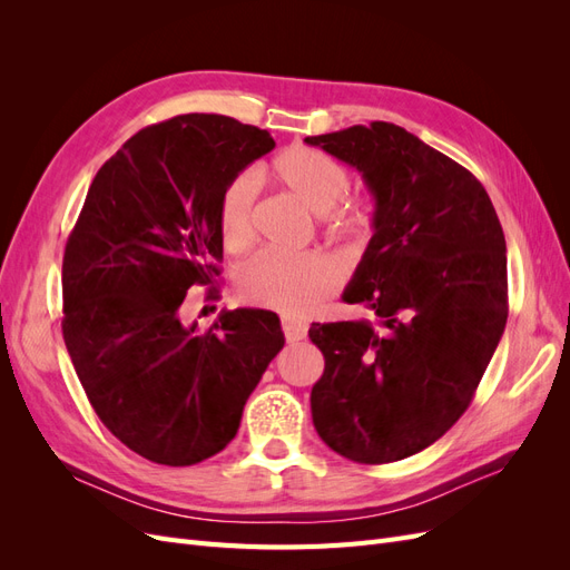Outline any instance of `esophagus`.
Here are the masks:
<instances>
[{
  "label": "esophagus",
  "mask_w": 570,
  "mask_h": 570,
  "mask_svg": "<svg viewBox=\"0 0 570 570\" xmlns=\"http://www.w3.org/2000/svg\"><path fill=\"white\" fill-rule=\"evenodd\" d=\"M283 333L287 337V342H299L306 337L308 333V323L302 318H292V316H283Z\"/></svg>",
  "instance_id": "34e87169"
}]
</instances>
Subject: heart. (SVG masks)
I'll return each instance as SVG.
<instances>
[{"mask_svg": "<svg viewBox=\"0 0 570 570\" xmlns=\"http://www.w3.org/2000/svg\"><path fill=\"white\" fill-rule=\"evenodd\" d=\"M273 178L295 197L306 212L323 216L325 230L344 243H361L371 230L373 214L364 199H344L350 189L347 168L327 154L308 147H287L273 159ZM258 180L254 174H239L223 189L218 223L223 243L243 252L256 233ZM337 285V271L321 254L281 256L258 252L237 271V292L249 304L278 308L285 314H304L331 295Z\"/></svg>", "mask_w": 570, "mask_h": 570, "instance_id": "obj_1", "label": "heart"}]
</instances>
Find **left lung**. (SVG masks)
<instances>
[{
    "instance_id": "obj_1",
    "label": "left lung",
    "mask_w": 570,
    "mask_h": 570,
    "mask_svg": "<svg viewBox=\"0 0 570 570\" xmlns=\"http://www.w3.org/2000/svg\"><path fill=\"white\" fill-rule=\"evenodd\" d=\"M304 142L354 166L375 197L373 237L342 299L377 323L308 327L325 358L316 433L356 463L400 461L461 419L502 340V223L471 170L400 126L373 120Z\"/></svg>"
}]
</instances>
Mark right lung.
Masks as SVG:
<instances>
[{
    "instance_id": "obj_1",
    "label": "right lung",
    "mask_w": 570,
    "mask_h": 570,
    "mask_svg": "<svg viewBox=\"0 0 570 570\" xmlns=\"http://www.w3.org/2000/svg\"><path fill=\"white\" fill-rule=\"evenodd\" d=\"M273 147L218 114L147 126L97 170L68 235L66 350L99 421L154 463L218 454L285 344L266 308L220 312L209 331L183 318L187 289L220 273L223 189Z\"/></svg>"
}]
</instances>
